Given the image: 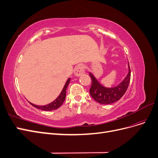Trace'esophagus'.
Segmentation results:
<instances>
[{
    "label": "esophagus",
    "mask_w": 158,
    "mask_h": 158,
    "mask_svg": "<svg viewBox=\"0 0 158 158\" xmlns=\"http://www.w3.org/2000/svg\"><path fill=\"white\" fill-rule=\"evenodd\" d=\"M74 73L76 76H80L84 73V66L82 64H78L75 66Z\"/></svg>",
    "instance_id": "1"
}]
</instances>
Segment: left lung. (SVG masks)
Returning a JSON list of instances; mask_svg holds the SVG:
<instances>
[{
  "mask_svg": "<svg viewBox=\"0 0 158 158\" xmlns=\"http://www.w3.org/2000/svg\"><path fill=\"white\" fill-rule=\"evenodd\" d=\"M128 65V73L125 78L117 86L114 88H106L100 84L94 76L89 73V76L92 79V85L89 89L91 96L97 102L107 105L115 102L120 99L125 94L131 80V69Z\"/></svg>",
  "mask_w": 158,
  "mask_h": 158,
  "instance_id": "1",
  "label": "left lung"
}]
</instances>
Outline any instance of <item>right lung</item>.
<instances>
[{"mask_svg": "<svg viewBox=\"0 0 158 158\" xmlns=\"http://www.w3.org/2000/svg\"><path fill=\"white\" fill-rule=\"evenodd\" d=\"M70 78H69L67 80V81H66V84L64 85V86L63 90H62L61 93L59 95V97L57 98L55 100V101L50 103L49 104H47V105H46V106H37V105L33 104V103H31L30 102V103L31 105V106H33V107H36L37 109H40L41 110H44V111H52V110H55V109H58L59 107L61 106V105L63 103V102L64 101L65 98H66V88H67L68 85H69V84L70 83Z\"/></svg>", "mask_w": 158, "mask_h": 158, "instance_id": "right-lung-1", "label": "right lung"}]
</instances>
